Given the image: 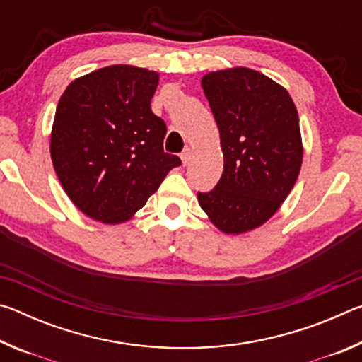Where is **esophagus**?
<instances>
[{"label":"esophagus","instance_id":"esophagus-1","mask_svg":"<svg viewBox=\"0 0 362 362\" xmlns=\"http://www.w3.org/2000/svg\"><path fill=\"white\" fill-rule=\"evenodd\" d=\"M189 158H192V151H189V148L183 150L182 155H180V159H182V164L183 166H187V164L189 163Z\"/></svg>","mask_w":362,"mask_h":362}]
</instances>
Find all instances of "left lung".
Here are the masks:
<instances>
[{"mask_svg":"<svg viewBox=\"0 0 362 362\" xmlns=\"http://www.w3.org/2000/svg\"><path fill=\"white\" fill-rule=\"evenodd\" d=\"M201 86L220 132L223 173L198 201L220 231L241 235L273 217L296 185L303 159L298 113L283 86L246 66L207 73Z\"/></svg>","mask_w":362,"mask_h":362,"instance_id":"left-lung-1","label":"left lung"}]
</instances>
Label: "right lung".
Returning <instances> with one entry per match:
<instances>
[{"label":"right lung","instance_id":"obj_1","mask_svg":"<svg viewBox=\"0 0 362 362\" xmlns=\"http://www.w3.org/2000/svg\"><path fill=\"white\" fill-rule=\"evenodd\" d=\"M159 73L110 65L76 78L57 103L51 158L71 203L108 225L129 220L180 158L164 153L166 124L150 102Z\"/></svg>","mask_w":362,"mask_h":362}]
</instances>
